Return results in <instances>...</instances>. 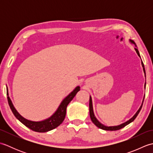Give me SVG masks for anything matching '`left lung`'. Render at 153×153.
<instances>
[{
    "mask_svg": "<svg viewBox=\"0 0 153 153\" xmlns=\"http://www.w3.org/2000/svg\"><path fill=\"white\" fill-rule=\"evenodd\" d=\"M129 42H130L131 43L135 45V50L136 51V53H137L138 56L141 58V56H140V54H139V52L137 49V45H136V44L135 43V42L133 41V40H131L129 39ZM141 65H142V67H143V71L145 73V76L146 77V74H145V67H144V64L143 63V62L141 60ZM145 87H146V82L145 83ZM144 99H145V95H144V97H143V102H142V104L140 106V108H139V110L137 111V112H136L134 116L132 117L131 118L129 119V120H128V121H126V122L122 123V124L120 125H118V126H105L103 125L102 123H100L98 120L97 119V118L95 116V114H94V112H93V102H92V98L90 96V98H89V115H90V118H91V121L93 122V123L95 124L97 127H98L100 129H104V130H108V131H116V130H118V129H120L123 128V127H125L126 126L128 125L129 123H130L131 122H132L135 119L136 117L137 116L138 114L139 113V112H140V110L142 108V105H143V100H144Z\"/></svg>",
    "mask_w": 153,
    "mask_h": 153,
    "instance_id": "1",
    "label": "left lung"
}]
</instances>
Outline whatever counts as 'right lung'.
<instances>
[{
  "instance_id": "obj_1",
  "label": "right lung",
  "mask_w": 153,
  "mask_h": 153,
  "mask_svg": "<svg viewBox=\"0 0 153 153\" xmlns=\"http://www.w3.org/2000/svg\"><path fill=\"white\" fill-rule=\"evenodd\" d=\"M80 90V87L77 86L72 91H71L69 95L65 97L62 101L61 102L60 105L58 107L57 110L54 112L53 115L51 116L49 118H48L45 120H41V121H32V120H27L20 115L12 102L10 98L9 97L8 95V87H6V93H7V99L9 106L10 107L12 112L14 114L15 117L17 118L19 122H22L23 124L25 125L28 128L31 129V130L37 132L43 133L51 131L52 129L57 128L58 126H60L62 123L63 122L65 118L66 114V108L71 100L74 99V97L76 96L77 93Z\"/></svg>"
}]
</instances>
